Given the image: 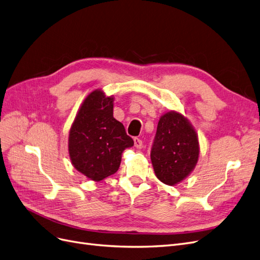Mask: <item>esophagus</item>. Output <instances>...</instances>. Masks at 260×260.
Masks as SVG:
<instances>
[{"mask_svg":"<svg viewBox=\"0 0 260 260\" xmlns=\"http://www.w3.org/2000/svg\"><path fill=\"white\" fill-rule=\"evenodd\" d=\"M134 143H135V147L137 149H141L142 148V140L139 138H134Z\"/></svg>","mask_w":260,"mask_h":260,"instance_id":"obj_1","label":"esophagus"}]
</instances>
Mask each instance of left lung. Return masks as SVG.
Returning a JSON list of instances; mask_svg holds the SVG:
<instances>
[{
	"mask_svg": "<svg viewBox=\"0 0 260 260\" xmlns=\"http://www.w3.org/2000/svg\"><path fill=\"white\" fill-rule=\"evenodd\" d=\"M199 142L189 121L177 111L162 114L151 149V161L157 179L174 186L197 165Z\"/></svg>",
	"mask_w": 260,
	"mask_h": 260,
	"instance_id": "8db88e82",
	"label": "left lung"
}]
</instances>
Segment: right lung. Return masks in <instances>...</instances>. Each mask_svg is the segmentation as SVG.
<instances>
[{"instance_id": "add662e5", "label": "right lung", "mask_w": 260, "mask_h": 260, "mask_svg": "<svg viewBox=\"0 0 260 260\" xmlns=\"http://www.w3.org/2000/svg\"><path fill=\"white\" fill-rule=\"evenodd\" d=\"M113 100L102 90L91 92L70 131L69 153L73 166L96 182L115 174L123 151L134 146L123 124L113 118Z\"/></svg>"}]
</instances>
